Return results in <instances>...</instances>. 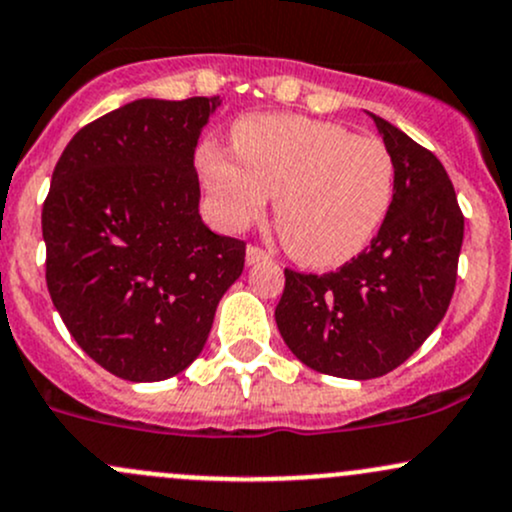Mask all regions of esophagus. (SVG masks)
<instances>
[{"label":"esophagus","instance_id":"34e87169","mask_svg":"<svg viewBox=\"0 0 512 512\" xmlns=\"http://www.w3.org/2000/svg\"><path fill=\"white\" fill-rule=\"evenodd\" d=\"M245 260H247V265H257V262L270 260V252L262 250V247H257V245H247Z\"/></svg>","mask_w":512,"mask_h":512}]
</instances>
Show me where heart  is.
<instances>
[{"mask_svg":"<svg viewBox=\"0 0 512 512\" xmlns=\"http://www.w3.org/2000/svg\"><path fill=\"white\" fill-rule=\"evenodd\" d=\"M233 144L235 154L211 142L196 154L215 218L240 230L274 196L279 238L304 265L348 262L390 211L395 159L383 139L299 115H255L235 125Z\"/></svg>","mask_w":512,"mask_h":512,"instance_id":"b5f03b06","label":"heart"}]
</instances>
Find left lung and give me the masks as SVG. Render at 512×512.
<instances>
[{
	"label": "left lung",
	"instance_id": "1",
	"mask_svg": "<svg viewBox=\"0 0 512 512\" xmlns=\"http://www.w3.org/2000/svg\"><path fill=\"white\" fill-rule=\"evenodd\" d=\"M373 117L395 159V196L370 245L328 274L284 270V343L316 373L370 380L405 363L454 297L464 215L429 149Z\"/></svg>",
	"mask_w": 512,
	"mask_h": 512
}]
</instances>
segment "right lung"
Masks as SVG:
<instances>
[{
    "label": "right lung",
    "mask_w": 512,
    "mask_h": 512,
    "mask_svg": "<svg viewBox=\"0 0 512 512\" xmlns=\"http://www.w3.org/2000/svg\"><path fill=\"white\" fill-rule=\"evenodd\" d=\"M220 98H142L85 125L43 201L46 284L80 348L129 383L203 351L245 242L201 220L193 152Z\"/></svg>",
    "instance_id": "add662e5"
}]
</instances>
